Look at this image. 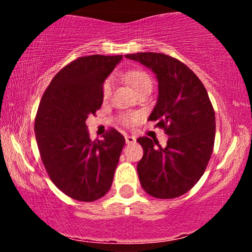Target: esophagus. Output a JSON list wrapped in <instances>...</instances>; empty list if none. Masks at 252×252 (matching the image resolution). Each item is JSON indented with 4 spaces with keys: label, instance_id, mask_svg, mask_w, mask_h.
Masks as SVG:
<instances>
[{
    "label": "esophagus",
    "instance_id": "obj_1",
    "mask_svg": "<svg viewBox=\"0 0 252 252\" xmlns=\"http://www.w3.org/2000/svg\"><path fill=\"white\" fill-rule=\"evenodd\" d=\"M126 142L128 143V144L135 143V142H136V138L134 137V136H129V135H126Z\"/></svg>",
    "mask_w": 252,
    "mask_h": 252
}]
</instances>
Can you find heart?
Segmentation results:
<instances>
[{
  "instance_id": "1",
  "label": "heart",
  "mask_w": 252,
  "mask_h": 252,
  "mask_svg": "<svg viewBox=\"0 0 252 252\" xmlns=\"http://www.w3.org/2000/svg\"><path fill=\"white\" fill-rule=\"evenodd\" d=\"M123 78L126 79V82H128L130 85L136 90V91H140V90L146 88H152L153 86L152 78H150L149 74L143 70L126 71V73L123 74ZM112 88H114V80H112V78H108V79L104 80L102 85V96L104 99H108V98L111 96ZM137 120V114H126L122 116L123 123L128 126H132Z\"/></svg>"
}]
</instances>
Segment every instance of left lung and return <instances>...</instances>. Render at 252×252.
<instances>
[{
    "mask_svg": "<svg viewBox=\"0 0 252 252\" xmlns=\"http://www.w3.org/2000/svg\"><path fill=\"white\" fill-rule=\"evenodd\" d=\"M156 74L158 98L148 120L169 136L156 147L147 136L138 137L143 156L137 163L142 189L158 199L187 193L199 181L213 152L215 110L204 84L189 66L162 53L126 54Z\"/></svg>",
    "mask_w": 252,
    "mask_h": 252,
    "instance_id": "1",
    "label": "left lung"
}]
</instances>
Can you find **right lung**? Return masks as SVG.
Wrapping results in <instances>:
<instances>
[{
  "label": "right lung",
  "instance_id": "right-lung-1",
  "mask_svg": "<svg viewBox=\"0 0 252 252\" xmlns=\"http://www.w3.org/2000/svg\"><path fill=\"white\" fill-rule=\"evenodd\" d=\"M122 58H77L54 76L37 108L34 131L43 166L58 189L76 200H98L114 180L126 138L110 129L103 141H91L86 120L102 106L104 80Z\"/></svg>",
  "mask_w": 252,
  "mask_h": 252
}]
</instances>
